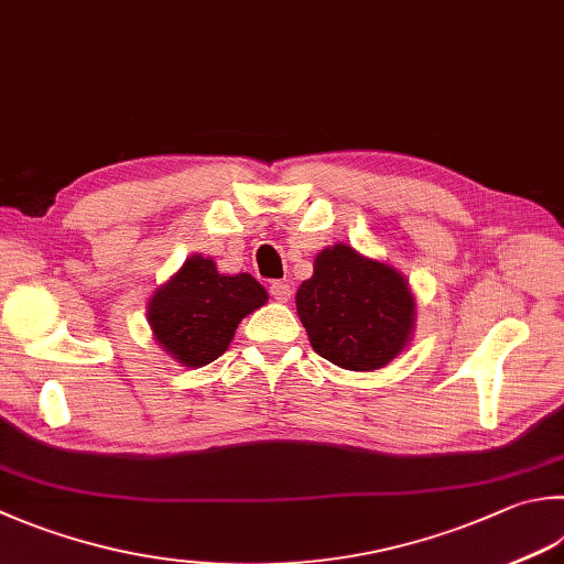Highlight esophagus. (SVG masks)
<instances>
[{"mask_svg": "<svg viewBox=\"0 0 564 564\" xmlns=\"http://www.w3.org/2000/svg\"><path fill=\"white\" fill-rule=\"evenodd\" d=\"M270 294L278 302H290L292 300V284L290 282H272L270 284Z\"/></svg>", "mask_w": 564, "mask_h": 564, "instance_id": "34e87169", "label": "esophagus"}]
</instances>
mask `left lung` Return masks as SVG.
<instances>
[{
    "mask_svg": "<svg viewBox=\"0 0 564 564\" xmlns=\"http://www.w3.org/2000/svg\"><path fill=\"white\" fill-rule=\"evenodd\" d=\"M414 296L386 262L346 242L324 248L296 290V314L318 356L346 370H378L410 344Z\"/></svg>",
    "mask_w": 564,
    "mask_h": 564,
    "instance_id": "left-lung-1",
    "label": "left lung"
}]
</instances>
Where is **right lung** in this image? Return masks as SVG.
<instances>
[{"mask_svg": "<svg viewBox=\"0 0 564 564\" xmlns=\"http://www.w3.org/2000/svg\"><path fill=\"white\" fill-rule=\"evenodd\" d=\"M264 302L268 292L252 274H220L214 260L191 254L152 294L147 322L176 364L200 368L226 354L238 324Z\"/></svg>", "mask_w": 564, "mask_h": 564, "instance_id": "obj_1", "label": "right lung"}]
</instances>
